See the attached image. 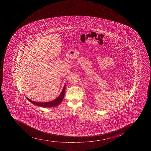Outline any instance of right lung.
<instances>
[{"mask_svg":"<svg viewBox=\"0 0 151 151\" xmlns=\"http://www.w3.org/2000/svg\"><path fill=\"white\" fill-rule=\"evenodd\" d=\"M66 84H65L63 88V91L61 92V94L55 100H52V101L47 102H37L33 101L32 100H30L27 97L26 98L27 99V100L29 101L31 103H33L34 104L37 105V106L43 107H55L57 105L60 104V102L62 101V100L63 99L64 96V93H65V90Z\"/></svg>","mask_w":151,"mask_h":151,"instance_id":"right-lung-1","label":"right lung"}]
</instances>
